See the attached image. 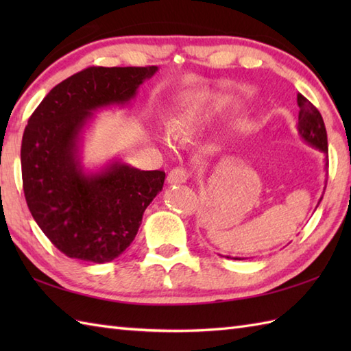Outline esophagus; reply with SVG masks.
I'll list each match as a JSON object with an SVG mask.
<instances>
[{"instance_id": "34e87169", "label": "esophagus", "mask_w": 351, "mask_h": 351, "mask_svg": "<svg viewBox=\"0 0 351 351\" xmlns=\"http://www.w3.org/2000/svg\"><path fill=\"white\" fill-rule=\"evenodd\" d=\"M189 180V171L182 167H176L169 173L167 182L169 184H184Z\"/></svg>"}]
</instances>
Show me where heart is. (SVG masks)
I'll return each instance as SVG.
<instances>
[{
    "mask_svg": "<svg viewBox=\"0 0 351 351\" xmlns=\"http://www.w3.org/2000/svg\"><path fill=\"white\" fill-rule=\"evenodd\" d=\"M232 113L234 106L226 99L211 93H196L185 102L180 116L171 125V130L169 125L158 126V137L166 145L170 143L171 134L180 141H193L205 136L213 123Z\"/></svg>",
    "mask_w": 351,
    "mask_h": 351,
    "instance_id": "1",
    "label": "heart"
}]
</instances>
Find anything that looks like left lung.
I'll use <instances>...</instances> for the list:
<instances>
[{"mask_svg":"<svg viewBox=\"0 0 351 351\" xmlns=\"http://www.w3.org/2000/svg\"><path fill=\"white\" fill-rule=\"evenodd\" d=\"M297 104H299V125H297V130H299L300 137L306 141L308 145L317 147L318 151L327 155V132L324 121L317 107L312 106V104L304 98L302 93L297 95ZM327 158V156H326ZM327 161V160H326ZM329 161L326 162V166ZM323 199V196H322ZM319 199V202H322ZM318 202V204H319ZM238 259V258H235Z\"/></svg>","mask_w":351,"mask_h":351,"instance_id":"8db88e82","label":"left lung"}]
</instances>
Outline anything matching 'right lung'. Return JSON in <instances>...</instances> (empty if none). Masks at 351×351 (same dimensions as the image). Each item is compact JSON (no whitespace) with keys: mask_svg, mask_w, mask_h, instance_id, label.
Listing matches in <instances>:
<instances>
[{"mask_svg":"<svg viewBox=\"0 0 351 351\" xmlns=\"http://www.w3.org/2000/svg\"><path fill=\"white\" fill-rule=\"evenodd\" d=\"M158 71L92 66L57 84L29 116L22 136V187L33 219L66 256L104 264L130 247L141 217L162 190V170L113 161L86 173L78 143L93 111L130 102Z\"/></svg>","mask_w":351,"mask_h":351,"instance_id":"add662e5","label":"right lung"}]
</instances>
